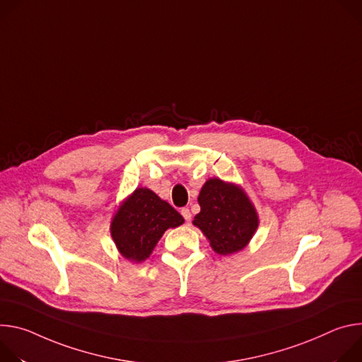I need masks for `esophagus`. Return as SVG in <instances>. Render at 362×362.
I'll use <instances>...</instances> for the list:
<instances>
[{
  "label": "esophagus",
  "instance_id": "1",
  "mask_svg": "<svg viewBox=\"0 0 362 362\" xmlns=\"http://www.w3.org/2000/svg\"><path fill=\"white\" fill-rule=\"evenodd\" d=\"M181 214H182V217L185 218V221H189V220H191V211H189L188 209H182V210H181Z\"/></svg>",
  "mask_w": 362,
  "mask_h": 362
}]
</instances>
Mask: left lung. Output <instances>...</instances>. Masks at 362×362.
Instances as JSON below:
<instances>
[{
	"mask_svg": "<svg viewBox=\"0 0 362 362\" xmlns=\"http://www.w3.org/2000/svg\"><path fill=\"white\" fill-rule=\"evenodd\" d=\"M202 207L192 224L209 238L211 249L221 256L243 250L259 226V217L247 194L235 184L210 178L198 195Z\"/></svg>",
	"mask_w": 362,
	"mask_h": 362,
	"instance_id": "obj_1",
	"label": "left lung"
}]
</instances>
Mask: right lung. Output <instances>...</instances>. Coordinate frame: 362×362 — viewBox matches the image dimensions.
<instances>
[{
	"mask_svg": "<svg viewBox=\"0 0 362 362\" xmlns=\"http://www.w3.org/2000/svg\"><path fill=\"white\" fill-rule=\"evenodd\" d=\"M182 223V216L153 191L136 188L113 216L110 234L120 255L141 263L149 257L168 228Z\"/></svg>",
	"mask_w": 362,
	"mask_h": 362,
	"instance_id": "add662e5",
	"label": "right lung"
}]
</instances>
